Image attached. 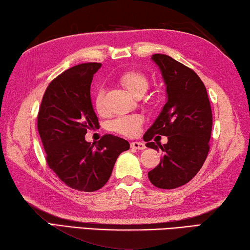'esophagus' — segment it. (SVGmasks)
<instances>
[{
	"label": "esophagus",
	"mask_w": 250,
	"mask_h": 250,
	"mask_svg": "<svg viewBox=\"0 0 250 250\" xmlns=\"http://www.w3.org/2000/svg\"><path fill=\"white\" fill-rule=\"evenodd\" d=\"M130 147H132V148H134V149H138V150H143V149L146 148L145 144H144V143H142V142H132V143H130Z\"/></svg>",
	"instance_id": "esophagus-1"
}]
</instances>
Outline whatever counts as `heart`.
Listing matches in <instances>:
<instances>
[{
  "label": "heart",
  "mask_w": 250,
  "mask_h": 250,
  "mask_svg": "<svg viewBox=\"0 0 250 250\" xmlns=\"http://www.w3.org/2000/svg\"><path fill=\"white\" fill-rule=\"evenodd\" d=\"M118 81L125 87L126 91L135 97L144 95L145 92L148 89L149 85L147 76L143 72L137 71V69H129V71L124 72L120 76ZM104 89L100 88L96 92L95 100H94L96 110L100 114H103L104 112ZM142 123L143 118L138 115L122 116L114 120L109 126L113 132L125 135V136H134L140 130Z\"/></svg>",
  "instance_id": "heart-1"
}]
</instances>
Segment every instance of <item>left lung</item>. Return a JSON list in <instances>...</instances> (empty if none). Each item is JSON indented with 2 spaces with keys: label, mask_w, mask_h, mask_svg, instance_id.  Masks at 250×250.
Listing matches in <instances>:
<instances>
[{
  "label": "left lung",
  "mask_w": 250,
  "mask_h": 250,
  "mask_svg": "<svg viewBox=\"0 0 250 250\" xmlns=\"http://www.w3.org/2000/svg\"><path fill=\"white\" fill-rule=\"evenodd\" d=\"M152 60L161 69L167 102L143 137L147 147L163 152L148 178L154 186L173 189L193 179L206 161L211 107L205 85L193 69L165 54H154ZM154 136H167L169 142L156 146L151 142Z\"/></svg>",
  "instance_id": "left-lung-1"
}]
</instances>
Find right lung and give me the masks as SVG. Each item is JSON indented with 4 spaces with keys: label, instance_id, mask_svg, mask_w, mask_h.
I'll return each instance as SVG.
<instances>
[{
    "label": "right lung",
    "instance_id": "add662e5",
    "mask_svg": "<svg viewBox=\"0 0 250 250\" xmlns=\"http://www.w3.org/2000/svg\"><path fill=\"white\" fill-rule=\"evenodd\" d=\"M101 63H84L55 77L44 93L38 129L46 162L61 181L80 191H95L110 177L120 154L129 143L106 134L96 144L85 140L87 129L98 127L91 84Z\"/></svg>",
    "mask_w": 250,
    "mask_h": 250
}]
</instances>
